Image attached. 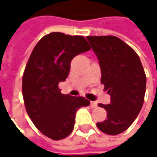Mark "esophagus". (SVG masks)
Masks as SVG:
<instances>
[{
    "mask_svg": "<svg viewBox=\"0 0 157 157\" xmlns=\"http://www.w3.org/2000/svg\"><path fill=\"white\" fill-rule=\"evenodd\" d=\"M90 105H91V107H93V108H96L97 107V102H91V104H90Z\"/></svg>",
    "mask_w": 157,
    "mask_h": 157,
    "instance_id": "obj_1",
    "label": "esophagus"
}]
</instances>
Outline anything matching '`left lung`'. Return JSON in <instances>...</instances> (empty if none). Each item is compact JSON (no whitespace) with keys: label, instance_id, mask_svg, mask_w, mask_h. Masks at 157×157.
<instances>
[{"label":"left lung","instance_id":"left-lung-1","mask_svg":"<svg viewBox=\"0 0 157 157\" xmlns=\"http://www.w3.org/2000/svg\"><path fill=\"white\" fill-rule=\"evenodd\" d=\"M101 68V83L111 95L109 105L99 104L107 112V119L97 123L100 131L110 136L124 132L141 111L146 76L137 53L121 39L87 36Z\"/></svg>","mask_w":157,"mask_h":157}]
</instances>
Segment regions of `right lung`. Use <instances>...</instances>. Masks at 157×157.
Wrapping results in <instances>:
<instances>
[{
	"instance_id": "1",
	"label": "right lung",
	"mask_w": 157,
	"mask_h": 157,
	"mask_svg": "<svg viewBox=\"0 0 157 157\" xmlns=\"http://www.w3.org/2000/svg\"><path fill=\"white\" fill-rule=\"evenodd\" d=\"M90 49L82 36L51 33L38 42L28 60L22 76L25 108L37 129L52 140L67 137L76 111L90 105L84 97L63 94L58 87L67 78L74 57Z\"/></svg>"
}]
</instances>
